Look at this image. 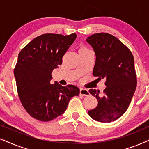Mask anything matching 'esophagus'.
I'll return each instance as SVG.
<instances>
[{
    "mask_svg": "<svg viewBox=\"0 0 149 149\" xmlns=\"http://www.w3.org/2000/svg\"><path fill=\"white\" fill-rule=\"evenodd\" d=\"M80 95H83V96H87V95H89V93L87 89L81 88L80 89Z\"/></svg>",
    "mask_w": 149,
    "mask_h": 149,
    "instance_id": "esophagus-1",
    "label": "esophagus"
}]
</instances>
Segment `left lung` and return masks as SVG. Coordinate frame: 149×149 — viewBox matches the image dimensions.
I'll list each match as a JSON object with an SVG mask.
<instances>
[{"label":"left lung","mask_w":149,"mask_h":149,"mask_svg":"<svg viewBox=\"0 0 149 149\" xmlns=\"http://www.w3.org/2000/svg\"><path fill=\"white\" fill-rule=\"evenodd\" d=\"M86 40L95 54L93 76L105 78L107 86L102 94L95 89L89 90L98 104L88 114L95 121L110 123L125 113L135 92L137 79L134 56L125 45L110 34H94Z\"/></svg>","instance_id":"8db88e82"}]
</instances>
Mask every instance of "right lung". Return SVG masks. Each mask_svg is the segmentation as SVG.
I'll return each mask as SVG.
<instances>
[{"mask_svg":"<svg viewBox=\"0 0 149 149\" xmlns=\"http://www.w3.org/2000/svg\"><path fill=\"white\" fill-rule=\"evenodd\" d=\"M77 34H44L34 38L18 55L14 69L17 89L24 109L34 119L49 121L64 113L80 90L72 85L51 84L52 72L76 39Z\"/></svg>","mask_w":149,"mask_h":149,"instance_id":"add662e5","label":"right lung"}]
</instances>
